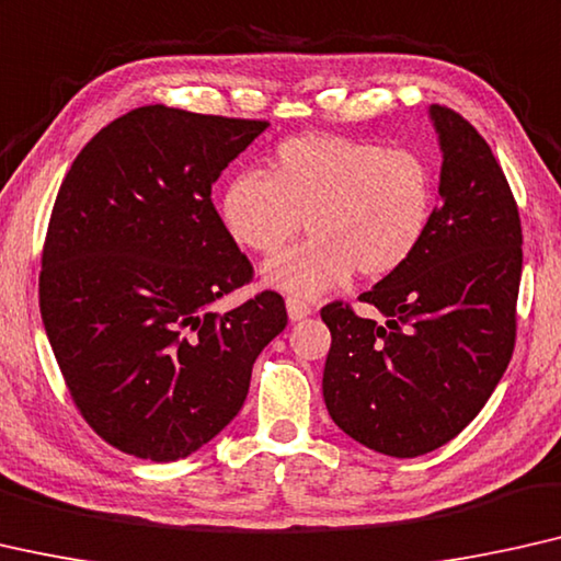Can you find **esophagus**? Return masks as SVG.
<instances>
[{"mask_svg":"<svg viewBox=\"0 0 561 561\" xmlns=\"http://www.w3.org/2000/svg\"><path fill=\"white\" fill-rule=\"evenodd\" d=\"M287 312H289V320L297 322V320H305L307 314H312V307H309L305 299L287 297Z\"/></svg>","mask_w":561,"mask_h":561,"instance_id":"34e87169","label":"esophagus"}]
</instances>
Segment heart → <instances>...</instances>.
<instances>
[{"label":"heart","instance_id":"1","mask_svg":"<svg viewBox=\"0 0 561 561\" xmlns=\"http://www.w3.org/2000/svg\"><path fill=\"white\" fill-rule=\"evenodd\" d=\"M436 211L428 161L411 148L309 133L282 140L270 171L229 181L221 219L254 254H279L305 227V244L266 264L272 287L317 297L355 270L382 279L411 262Z\"/></svg>","mask_w":561,"mask_h":561}]
</instances>
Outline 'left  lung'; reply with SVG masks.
Listing matches in <instances>:
<instances>
[{"label": "left lung", "mask_w": 561, "mask_h": 561, "mask_svg": "<svg viewBox=\"0 0 561 561\" xmlns=\"http://www.w3.org/2000/svg\"><path fill=\"white\" fill-rule=\"evenodd\" d=\"M443 169L440 204L421 249L360 302L320 309L332 345L322 392L332 421L363 446L415 458L456 438L499 386L516 342L522 219L481 133L431 105Z\"/></svg>", "instance_id": "left-lung-1"}]
</instances>
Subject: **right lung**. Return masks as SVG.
<instances>
[{
  "label": "right lung",
  "mask_w": 561,
  "mask_h": 561,
  "mask_svg": "<svg viewBox=\"0 0 561 561\" xmlns=\"http://www.w3.org/2000/svg\"><path fill=\"white\" fill-rule=\"evenodd\" d=\"M266 121L144 105L80 150L42 247L39 312L67 392L123 454L175 461L244 405L256 355L287 328L211 201V183Z\"/></svg>",
  "instance_id": "add662e5"
}]
</instances>
